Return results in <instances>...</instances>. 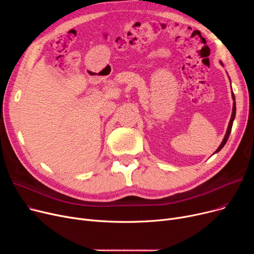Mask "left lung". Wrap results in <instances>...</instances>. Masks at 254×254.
Instances as JSON below:
<instances>
[{"label": "left lung", "mask_w": 254, "mask_h": 254, "mask_svg": "<svg viewBox=\"0 0 254 254\" xmlns=\"http://www.w3.org/2000/svg\"><path fill=\"white\" fill-rule=\"evenodd\" d=\"M222 64V63H221ZM232 98L234 100V104H233V112H232V117H231V120H230V124H229V127H228V129H226V132H225V136L221 142V144L219 145V147L217 148V150L214 152V153H217L218 151H220L222 149L223 146L225 145L226 141H228L229 137H230V134H231V130H232V127H233V123H234V119H235V116H236V102H235V95L234 92L232 91Z\"/></svg>", "instance_id": "8db88e82"}]
</instances>
